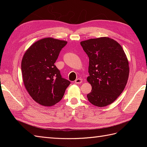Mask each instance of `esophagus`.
Listing matches in <instances>:
<instances>
[{"instance_id":"obj_1","label":"esophagus","mask_w":147,"mask_h":147,"mask_svg":"<svg viewBox=\"0 0 147 147\" xmlns=\"http://www.w3.org/2000/svg\"><path fill=\"white\" fill-rule=\"evenodd\" d=\"M82 82V80L81 78H77L75 80V83L77 84H80Z\"/></svg>"}]
</instances>
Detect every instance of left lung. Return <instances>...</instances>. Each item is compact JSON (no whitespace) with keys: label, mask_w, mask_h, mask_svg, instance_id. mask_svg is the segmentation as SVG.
<instances>
[{"label":"left lung","mask_w":147,"mask_h":147,"mask_svg":"<svg viewBox=\"0 0 147 147\" xmlns=\"http://www.w3.org/2000/svg\"><path fill=\"white\" fill-rule=\"evenodd\" d=\"M89 57L88 82L92 90L88 100L102 107L111 104L121 94L129 77V67L123 48L109 37L91 38L80 42Z\"/></svg>","instance_id":"1"}]
</instances>
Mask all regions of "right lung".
<instances>
[{"label": "right lung", "mask_w": 147, "mask_h": 147, "mask_svg": "<svg viewBox=\"0 0 147 147\" xmlns=\"http://www.w3.org/2000/svg\"><path fill=\"white\" fill-rule=\"evenodd\" d=\"M67 43L50 37L41 39L29 47L22 59L24 86L31 97L42 105L52 106L59 102L70 84L55 65Z\"/></svg>", "instance_id": "obj_1"}]
</instances>
